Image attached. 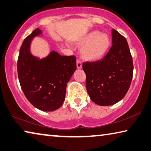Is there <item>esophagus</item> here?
I'll use <instances>...</instances> for the list:
<instances>
[{"label": "esophagus", "instance_id": "34e87169", "mask_svg": "<svg viewBox=\"0 0 151 151\" xmlns=\"http://www.w3.org/2000/svg\"><path fill=\"white\" fill-rule=\"evenodd\" d=\"M76 67H77V68H82V63H81L79 60H76Z\"/></svg>", "mask_w": 151, "mask_h": 151}]
</instances>
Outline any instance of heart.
<instances>
[{
  "mask_svg": "<svg viewBox=\"0 0 151 151\" xmlns=\"http://www.w3.org/2000/svg\"><path fill=\"white\" fill-rule=\"evenodd\" d=\"M108 35L98 31L87 33L78 42L81 48V56L87 61H96L104 57L110 46Z\"/></svg>",
  "mask_w": 151,
  "mask_h": 151,
  "instance_id": "1",
  "label": "heart"
}]
</instances>
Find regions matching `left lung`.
Masks as SVG:
<instances>
[{
	"mask_svg": "<svg viewBox=\"0 0 151 151\" xmlns=\"http://www.w3.org/2000/svg\"><path fill=\"white\" fill-rule=\"evenodd\" d=\"M112 46L101 60L84 63L86 88L90 99L99 106L114 105L122 99L133 76L132 57L126 38L112 29Z\"/></svg>",
	"mask_w": 151,
	"mask_h": 151,
	"instance_id": "left-lung-1",
	"label": "left lung"
}]
</instances>
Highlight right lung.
Listing matches in <instances>:
<instances>
[{"label":"right lung","mask_w":151,"mask_h":151,"mask_svg":"<svg viewBox=\"0 0 151 151\" xmlns=\"http://www.w3.org/2000/svg\"><path fill=\"white\" fill-rule=\"evenodd\" d=\"M42 33L37 28L24 40L17 61L18 78L28 101L38 109L52 111L63 104L67 83L76 68V58L55 51L42 59L33 56L31 42Z\"/></svg>","instance_id":"right-lung-1"}]
</instances>
